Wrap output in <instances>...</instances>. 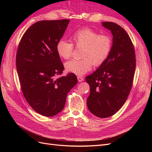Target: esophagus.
Returning a JSON list of instances; mask_svg holds the SVG:
<instances>
[{
	"instance_id": "34e87169",
	"label": "esophagus",
	"mask_w": 152,
	"mask_h": 152,
	"mask_svg": "<svg viewBox=\"0 0 152 152\" xmlns=\"http://www.w3.org/2000/svg\"><path fill=\"white\" fill-rule=\"evenodd\" d=\"M77 79H78V81H79V82H82V81H84V79L83 77H80V76L77 77Z\"/></svg>"
}]
</instances>
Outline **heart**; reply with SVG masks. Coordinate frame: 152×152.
I'll list each match as a JSON object with an SVG mask.
<instances>
[{
  "mask_svg": "<svg viewBox=\"0 0 152 152\" xmlns=\"http://www.w3.org/2000/svg\"><path fill=\"white\" fill-rule=\"evenodd\" d=\"M71 39L77 48H82L81 59H72L65 65L66 70L77 75H83L89 72L93 64L99 66L107 59L111 51L112 40L107 34H99L91 28L76 31ZM56 51L61 58L68 59L73 53V45L65 40H59L56 44Z\"/></svg>",
  "mask_w": 152,
  "mask_h": 152,
  "instance_id": "b5f03b06",
  "label": "heart"
}]
</instances>
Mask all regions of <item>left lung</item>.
Wrapping results in <instances>:
<instances>
[{"instance_id":"8db88e82","label":"left lung","mask_w":152,"mask_h":152,"mask_svg":"<svg viewBox=\"0 0 152 152\" xmlns=\"http://www.w3.org/2000/svg\"><path fill=\"white\" fill-rule=\"evenodd\" d=\"M111 31L113 44L107 59L86 80L90 86L87 99L89 111L99 118L113 115L120 110L132 88L136 69L134 45L121 26L113 22H103Z\"/></svg>"}]
</instances>
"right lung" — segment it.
Listing matches in <instances>:
<instances>
[{
  "label": "right lung",
  "instance_id": "add662e5",
  "mask_svg": "<svg viewBox=\"0 0 152 152\" xmlns=\"http://www.w3.org/2000/svg\"><path fill=\"white\" fill-rule=\"evenodd\" d=\"M69 20L36 22L25 32L18 45L16 65L26 102L43 116L53 117L65 107L68 92L77 83L74 73L61 75L64 66L56 51Z\"/></svg>",
  "mask_w": 152,
  "mask_h": 152
}]
</instances>
